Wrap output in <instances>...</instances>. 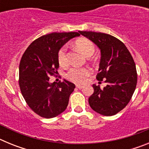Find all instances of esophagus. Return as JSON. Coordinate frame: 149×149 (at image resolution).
<instances>
[{"label": "esophagus", "instance_id": "1", "mask_svg": "<svg viewBox=\"0 0 149 149\" xmlns=\"http://www.w3.org/2000/svg\"><path fill=\"white\" fill-rule=\"evenodd\" d=\"M76 87H77V89H83V88H84V86H81V85H76Z\"/></svg>", "mask_w": 149, "mask_h": 149}]
</instances>
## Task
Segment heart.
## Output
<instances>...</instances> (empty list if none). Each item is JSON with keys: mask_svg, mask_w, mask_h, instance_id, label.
I'll return each mask as SVG.
<instances>
[{"mask_svg": "<svg viewBox=\"0 0 149 149\" xmlns=\"http://www.w3.org/2000/svg\"><path fill=\"white\" fill-rule=\"evenodd\" d=\"M75 47L81 51L86 56H90L95 52V45L92 41L86 38H80L75 41ZM58 61L60 65H66L68 63L66 55V48L65 46L60 48L58 52ZM91 74V70L88 68H72L67 73L68 80L75 84H82L86 77Z\"/></svg>", "mask_w": 149, "mask_h": 149, "instance_id": "heart-1", "label": "heart"}]
</instances>
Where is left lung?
Segmentation results:
<instances>
[{"label": "left lung", "instance_id": "left-lung-1", "mask_svg": "<svg viewBox=\"0 0 149 149\" xmlns=\"http://www.w3.org/2000/svg\"><path fill=\"white\" fill-rule=\"evenodd\" d=\"M79 33L100 49V72L96 78L105 80L107 84L103 89L93 84L89 106L101 115H116L127 106L136 89L137 74L134 59L125 44L113 36L92 31Z\"/></svg>", "mask_w": 149, "mask_h": 149}]
</instances>
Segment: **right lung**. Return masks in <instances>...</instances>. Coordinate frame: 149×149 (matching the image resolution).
<instances>
[{
  "label": "right lung",
  "mask_w": 149,
  "mask_h": 149,
  "mask_svg": "<svg viewBox=\"0 0 149 149\" xmlns=\"http://www.w3.org/2000/svg\"><path fill=\"white\" fill-rule=\"evenodd\" d=\"M77 32L52 33L36 39L24 53L19 65V86L30 109L40 116L51 119L65 111L69 96L75 88L72 82L51 83L57 73L58 52Z\"/></svg>",
  "instance_id": "obj_1"
}]
</instances>
